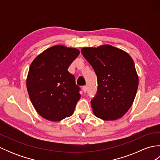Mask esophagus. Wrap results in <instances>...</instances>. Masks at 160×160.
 I'll use <instances>...</instances> for the list:
<instances>
[{
	"label": "esophagus",
	"instance_id": "34e87169",
	"mask_svg": "<svg viewBox=\"0 0 160 160\" xmlns=\"http://www.w3.org/2000/svg\"><path fill=\"white\" fill-rule=\"evenodd\" d=\"M82 91H84V93H86L87 91V86H83L82 87Z\"/></svg>",
	"mask_w": 160,
	"mask_h": 160
}]
</instances>
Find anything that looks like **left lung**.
Returning a JSON list of instances; mask_svg holds the SVG:
<instances>
[{
  "mask_svg": "<svg viewBox=\"0 0 160 160\" xmlns=\"http://www.w3.org/2000/svg\"><path fill=\"white\" fill-rule=\"evenodd\" d=\"M81 52L97 76V93L91 100L93 113L103 120L122 118L132 104L138 87L132 58L109 45L84 47Z\"/></svg>",
  "mask_w": 160,
  "mask_h": 160,
  "instance_id": "8db88e82",
  "label": "left lung"
}]
</instances>
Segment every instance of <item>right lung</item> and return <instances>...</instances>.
<instances>
[{
	"mask_svg": "<svg viewBox=\"0 0 160 160\" xmlns=\"http://www.w3.org/2000/svg\"><path fill=\"white\" fill-rule=\"evenodd\" d=\"M79 50L56 45L33 60L27 78V89L36 111L47 120L58 122L73 113L80 100V87L67 71Z\"/></svg>",
	"mask_w": 160,
	"mask_h": 160,
	"instance_id": "obj_1",
	"label": "right lung"
}]
</instances>
